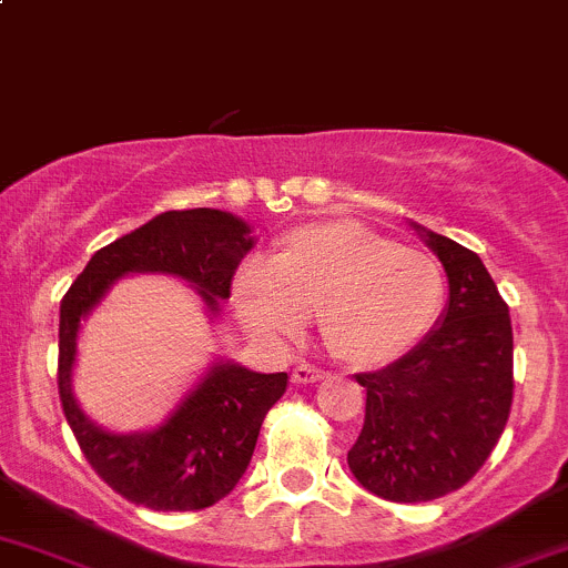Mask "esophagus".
Segmentation results:
<instances>
[{
    "mask_svg": "<svg viewBox=\"0 0 568 568\" xmlns=\"http://www.w3.org/2000/svg\"><path fill=\"white\" fill-rule=\"evenodd\" d=\"M291 379H294V385H313V382L324 379V371H321L318 365L300 363L294 368V374H291Z\"/></svg>",
    "mask_w": 568,
    "mask_h": 568,
    "instance_id": "obj_1",
    "label": "esophagus"
}]
</instances>
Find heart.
Wrapping results in <instances>:
<instances>
[{
	"label": "heart",
	"mask_w": 568,
	"mask_h": 568,
	"mask_svg": "<svg viewBox=\"0 0 568 568\" xmlns=\"http://www.w3.org/2000/svg\"><path fill=\"white\" fill-rule=\"evenodd\" d=\"M236 302L272 337L296 335L305 316L318 313L332 357L379 368L432 329L445 302V274L426 252L398 247L359 222L326 220L285 233L266 268H244Z\"/></svg>",
	"instance_id": "1"
}]
</instances>
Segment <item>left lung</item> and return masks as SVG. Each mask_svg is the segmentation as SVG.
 Segmentation results:
<instances>
[{
	"label": "left lung",
	"instance_id": "left-lung-1",
	"mask_svg": "<svg viewBox=\"0 0 568 568\" xmlns=\"http://www.w3.org/2000/svg\"><path fill=\"white\" fill-rule=\"evenodd\" d=\"M417 231L443 261L450 302L409 354L357 374L365 423L348 450L354 478L393 503L462 489L495 450L514 400L511 316L495 280L473 250Z\"/></svg>",
	"mask_w": 568,
	"mask_h": 568
}]
</instances>
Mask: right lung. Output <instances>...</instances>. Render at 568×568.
I'll use <instances>...</instances> for the list:
<instances>
[{
	"mask_svg": "<svg viewBox=\"0 0 568 568\" xmlns=\"http://www.w3.org/2000/svg\"><path fill=\"white\" fill-rule=\"evenodd\" d=\"M252 247L250 225L227 211H164L90 257L60 302L57 387L62 412L90 467L120 497L153 511H200L244 475L263 417L280 400L288 374H255L216 363L168 420L153 432L109 434L95 426L71 393L82 318L129 272H164L197 288L211 313L231 296L233 274Z\"/></svg>",
	"mask_w": 568,
	"mask_h": 568,
	"instance_id": "1",
	"label": "right lung"
}]
</instances>
